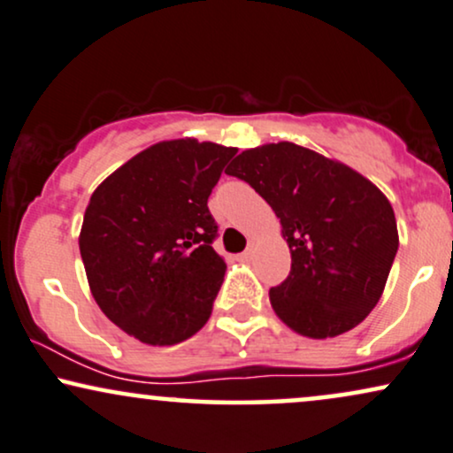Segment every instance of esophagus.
<instances>
[{"mask_svg":"<svg viewBox=\"0 0 453 453\" xmlns=\"http://www.w3.org/2000/svg\"><path fill=\"white\" fill-rule=\"evenodd\" d=\"M253 253H255V246H253V244H250V246H249V249H246V250H244V253H242V255H240V259H242V261H249V259H250V257H253Z\"/></svg>","mask_w":453,"mask_h":453,"instance_id":"obj_1","label":"esophagus"}]
</instances>
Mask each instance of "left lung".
Masks as SVG:
<instances>
[{"mask_svg": "<svg viewBox=\"0 0 453 453\" xmlns=\"http://www.w3.org/2000/svg\"><path fill=\"white\" fill-rule=\"evenodd\" d=\"M226 173L265 198L282 223L293 263L269 290L276 316L309 339L355 328L379 303L397 255V221L385 194L293 142L244 150Z\"/></svg>", "mask_w": 453, "mask_h": 453, "instance_id": "8db88e82", "label": "left lung"}]
</instances>
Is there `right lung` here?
I'll use <instances>...</instances> for the list:
<instances>
[{
	"instance_id": "add662e5",
	"label": "right lung",
	"mask_w": 453,
	"mask_h": 453,
	"mask_svg": "<svg viewBox=\"0 0 453 453\" xmlns=\"http://www.w3.org/2000/svg\"><path fill=\"white\" fill-rule=\"evenodd\" d=\"M236 148L158 142L91 194L79 250L104 316L146 345H175L213 311L226 261L207 200Z\"/></svg>"
}]
</instances>
